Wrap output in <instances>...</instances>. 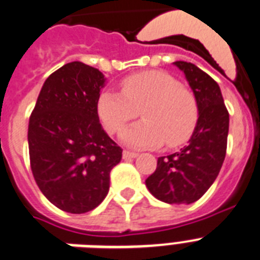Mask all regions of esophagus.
Returning <instances> with one entry per match:
<instances>
[{"label": "esophagus", "instance_id": "34e87169", "mask_svg": "<svg viewBox=\"0 0 260 260\" xmlns=\"http://www.w3.org/2000/svg\"><path fill=\"white\" fill-rule=\"evenodd\" d=\"M138 156L137 152H132V151H123L122 153V157L125 158V160H127V158H135Z\"/></svg>", "mask_w": 260, "mask_h": 260}]
</instances>
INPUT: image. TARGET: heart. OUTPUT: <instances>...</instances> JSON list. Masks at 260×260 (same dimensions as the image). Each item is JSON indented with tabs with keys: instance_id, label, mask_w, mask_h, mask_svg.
<instances>
[{
	"instance_id": "heart-1",
	"label": "heart",
	"mask_w": 260,
	"mask_h": 260,
	"mask_svg": "<svg viewBox=\"0 0 260 260\" xmlns=\"http://www.w3.org/2000/svg\"><path fill=\"white\" fill-rule=\"evenodd\" d=\"M141 110L143 121L123 130L122 141L137 148H176L189 141L199 119L194 93L158 70L142 71L121 82V92L103 91L98 113L109 134L119 133Z\"/></svg>"
}]
</instances>
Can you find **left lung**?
<instances>
[{
	"label": "left lung",
	"mask_w": 260,
	"mask_h": 260,
	"mask_svg": "<svg viewBox=\"0 0 260 260\" xmlns=\"http://www.w3.org/2000/svg\"><path fill=\"white\" fill-rule=\"evenodd\" d=\"M199 104V119L187 146L157 158V168L146 180L158 201L190 204L207 191L219 174L226 153L229 113L219 84L194 63L176 61Z\"/></svg>",
	"instance_id": "8db88e82"
}]
</instances>
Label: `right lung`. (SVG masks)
Masks as SVG:
<instances>
[{"instance_id":"obj_1","label":"right lung","mask_w":260,"mask_h":260,"mask_svg":"<svg viewBox=\"0 0 260 260\" xmlns=\"http://www.w3.org/2000/svg\"><path fill=\"white\" fill-rule=\"evenodd\" d=\"M107 78L80 61L66 63L45 80L28 123L32 174L59 210L84 213L109 191V173L121 147L99 121L98 100Z\"/></svg>"}]
</instances>
